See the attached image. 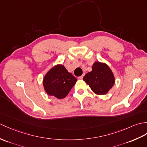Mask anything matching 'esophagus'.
I'll list each match as a JSON object with an SVG mask.
<instances>
[{"label":"esophagus","mask_w":147,"mask_h":147,"mask_svg":"<svg viewBox=\"0 0 147 147\" xmlns=\"http://www.w3.org/2000/svg\"><path fill=\"white\" fill-rule=\"evenodd\" d=\"M83 76H84V74L82 75V76H80V77H78V80H82V79H83Z\"/></svg>","instance_id":"1"}]
</instances>
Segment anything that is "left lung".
I'll list each match as a JSON object with an SVG mask.
<instances>
[{"label": "left lung", "mask_w": 147, "mask_h": 147, "mask_svg": "<svg viewBox=\"0 0 147 147\" xmlns=\"http://www.w3.org/2000/svg\"><path fill=\"white\" fill-rule=\"evenodd\" d=\"M83 80L89 85L95 94H107L113 86L115 82L114 74L107 64L95 62L92 66V71L88 73Z\"/></svg>", "instance_id": "left-lung-1"}]
</instances>
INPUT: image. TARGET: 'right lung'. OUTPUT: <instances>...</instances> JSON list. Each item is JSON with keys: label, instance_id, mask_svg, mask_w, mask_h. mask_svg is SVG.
Returning <instances> with one entry per match:
<instances>
[{"label": "right lung", "instance_id": "1", "mask_svg": "<svg viewBox=\"0 0 147 147\" xmlns=\"http://www.w3.org/2000/svg\"><path fill=\"white\" fill-rule=\"evenodd\" d=\"M77 81L62 64L51 68L43 79V86L46 93L57 99L65 98Z\"/></svg>", "mask_w": 147, "mask_h": 147}]
</instances>
